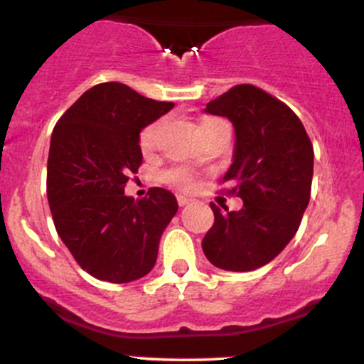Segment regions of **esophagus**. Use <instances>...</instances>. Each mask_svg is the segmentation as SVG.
<instances>
[{
  "mask_svg": "<svg viewBox=\"0 0 364 364\" xmlns=\"http://www.w3.org/2000/svg\"><path fill=\"white\" fill-rule=\"evenodd\" d=\"M191 202V198H188V196H185V195H178V205L179 207H185V205H188V203Z\"/></svg>",
  "mask_w": 364,
  "mask_h": 364,
  "instance_id": "1",
  "label": "esophagus"
}]
</instances>
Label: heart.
<instances>
[{"label":"heart","mask_w":364,"mask_h":364,"mask_svg":"<svg viewBox=\"0 0 364 364\" xmlns=\"http://www.w3.org/2000/svg\"><path fill=\"white\" fill-rule=\"evenodd\" d=\"M212 121H215V119H205L200 128H203L205 124L212 123ZM159 129H161V121L157 119V121H154V123L147 124V127L140 132L139 144H140V149L144 150V152H150V150L156 147ZM161 179L164 183H168V185L186 188V186H190V183H191V171L185 168V166H176V168H169V169L162 171Z\"/></svg>","instance_id":"1"}]
</instances>
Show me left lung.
<instances>
[{
	"instance_id": "8db88e82",
	"label": "left lung",
	"mask_w": 364,
	"mask_h": 364,
	"mask_svg": "<svg viewBox=\"0 0 364 364\" xmlns=\"http://www.w3.org/2000/svg\"><path fill=\"white\" fill-rule=\"evenodd\" d=\"M205 112L235 124L232 164L223 181L243 200L235 212L210 203L214 225L203 237L208 262L250 272L274 260L301 224L311 193L313 145L289 106L258 87L235 85L207 104Z\"/></svg>"
}]
</instances>
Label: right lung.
Masks as SVG:
<instances>
[{"label":"right lung","instance_id":"obj_1","mask_svg":"<svg viewBox=\"0 0 364 364\" xmlns=\"http://www.w3.org/2000/svg\"><path fill=\"white\" fill-rule=\"evenodd\" d=\"M173 106L106 82L83 92L54 127L48 157L54 228L99 281L132 282L156 265L159 241L178 212L176 196L150 188L135 200L124 186L141 164V128Z\"/></svg>","mask_w":364,"mask_h":364}]
</instances>
